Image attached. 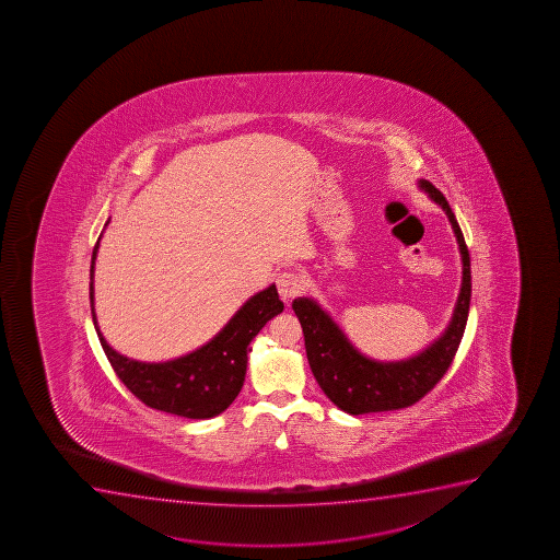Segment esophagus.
Returning <instances> with one entry per match:
<instances>
[{
	"label": "esophagus",
	"instance_id": "esophagus-1",
	"mask_svg": "<svg viewBox=\"0 0 560 560\" xmlns=\"http://www.w3.org/2000/svg\"><path fill=\"white\" fill-rule=\"evenodd\" d=\"M277 290L279 296L284 303H289L292 298L300 296L303 290V277L296 271H281L276 277Z\"/></svg>",
	"mask_w": 560,
	"mask_h": 560
}]
</instances>
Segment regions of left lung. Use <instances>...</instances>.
<instances>
[{
  "label": "left lung",
  "mask_w": 560,
  "mask_h": 560,
  "mask_svg": "<svg viewBox=\"0 0 560 560\" xmlns=\"http://www.w3.org/2000/svg\"><path fill=\"white\" fill-rule=\"evenodd\" d=\"M421 191L446 213L459 245L463 277L454 315L446 329L429 347L405 360L381 362L362 354L345 336L341 326L328 311L313 298H296L292 310L302 324L305 352L318 386L329 401L347 415L386 412L410 407L434 388L454 362L460 339L467 326L472 281H470V255L454 211L446 198L428 179H418Z\"/></svg>",
  "instance_id": "left-lung-1"
}]
</instances>
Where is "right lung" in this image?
Instances as JSON below:
<instances>
[{
  "instance_id": "1",
  "label": "right lung",
  "mask_w": 560,
  "mask_h": 560,
  "mask_svg": "<svg viewBox=\"0 0 560 560\" xmlns=\"http://www.w3.org/2000/svg\"><path fill=\"white\" fill-rule=\"evenodd\" d=\"M108 223L110 219L106 221V224ZM101 237L103 232L93 247L90 303L93 326L100 336L101 347L105 350L106 358L119 381L124 382L140 401L161 412L191 420H208L224 412L244 386L249 342L257 337L268 320L283 313L284 305L279 300L276 284H270L268 289L250 296L234 313L231 320L224 324L218 336L211 337L210 341L189 354L166 362H140L114 350L106 342L97 324V315L93 307V273Z\"/></svg>"
}]
</instances>
